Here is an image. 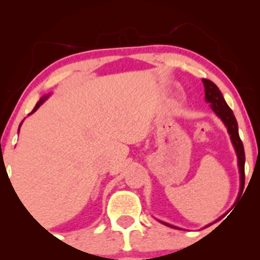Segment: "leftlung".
Wrapping results in <instances>:
<instances>
[{"instance_id":"1","label":"left lung","mask_w":260,"mask_h":260,"mask_svg":"<svg viewBox=\"0 0 260 260\" xmlns=\"http://www.w3.org/2000/svg\"><path fill=\"white\" fill-rule=\"evenodd\" d=\"M203 84H204V90H205V101L210 104L211 110L215 112V115L220 118L225 124V127L228 128V132L230 134V138H231V143L234 145L236 155H237V165H238V171H240V194L242 192L243 186H244V161H246V156H244V149L242 140L240 138V134H238V126L236 117L232 112V110L230 109L228 104H226L225 99H223L221 91L219 90V88L214 84L211 80L209 79H203ZM160 221V220H159ZM164 225L170 226V228L174 229H180L177 226L171 225V223L160 221ZM211 223L205 226H210Z\"/></svg>"}]
</instances>
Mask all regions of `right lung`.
Segmentation results:
<instances>
[{
  "mask_svg": "<svg viewBox=\"0 0 260 260\" xmlns=\"http://www.w3.org/2000/svg\"><path fill=\"white\" fill-rule=\"evenodd\" d=\"M49 96H50V94H46V95H44V96H41V99L38 101V103H37V105H35L34 109H32V111H31L30 113H29V115H31V113H34L35 111H37V110L39 109V107H40V105H43V104L45 103V101L47 100V98H49ZM22 123H23V121H22ZM22 123L19 124V127L22 126Z\"/></svg>",
  "mask_w": 260,
  "mask_h": 260,
  "instance_id": "right-lung-1",
  "label": "right lung"
}]
</instances>
